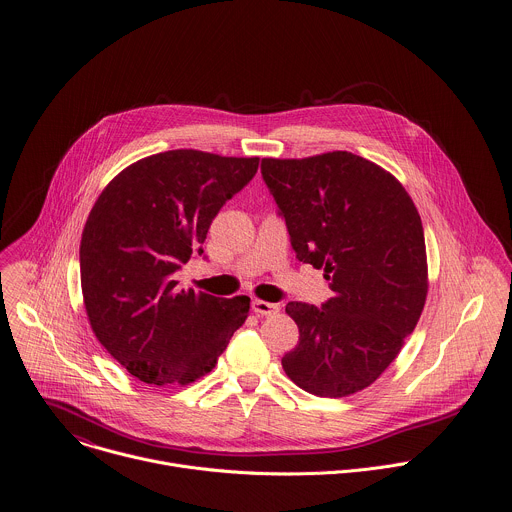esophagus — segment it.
<instances>
[{
  "mask_svg": "<svg viewBox=\"0 0 512 512\" xmlns=\"http://www.w3.org/2000/svg\"><path fill=\"white\" fill-rule=\"evenodd\" d=\"M251 309L257 315H275V313H279V305L277 303H269V301H263V299H253L251 301Z\"/></svg>",
  "mask_w": 512,
  "mask_h": 512,
  "instance_id": "esophagus-1",
  "label": "esophagus"
}]
</instances>
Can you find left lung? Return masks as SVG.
<instances>
[{
  "label": "left lung",
  "instance_id": "left-lung-1",
  "mask_svg": "<svg viewBox=\"0 0 512 512\" xmlns=\"http://www.w3.org/2000/svg\"><path fill=\"white\" fill-rule=\"evenodd\" d=\"M269 187L297 259L323 269L333 297L321 307L291 301L299 344L285 374L319 398L374 384L398 358L428 295L418 209L388 170L348 150L263 158Z\"/></svg>",
  "mask_w": 512,
  "mask_h": 512
}]
</instances>
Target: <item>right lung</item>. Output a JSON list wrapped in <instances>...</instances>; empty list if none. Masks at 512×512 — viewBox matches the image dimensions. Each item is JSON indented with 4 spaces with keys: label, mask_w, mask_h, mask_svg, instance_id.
<instances>
[{
    "label": "right lung",
    "mask_w": 512,
    "mask_h": 512,
    "mask_svg": "<svg viewBox=\"0 0 512 512\" xmlns=\"http://www.w3.org/2000/svg\"><path fill=\"white\" fill-rule=\"evenodd\" d=\"M259 158L193 148L136 160L94 203L82 231L80 281L90 327L144 384L189 386L209 374L249 315V297L179 289L173 273L207 239Z\"/></svg>",
    "instance_id": "right-lung-1"
}]
</instances>
